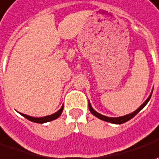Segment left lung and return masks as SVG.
Masks as SVG:
<instances>
[{
    "instance_id": "1",
    "label": "left lung",
    "mask_w": 159,
    "mask_h": 159,
    "mask_svg": "<svg viewBox=\"0 0 159 159\" xmlns=\"http://www.w3.org/2000/svg\"><path fill=\"white\" fill-rule=\"evenodd\" d=\"M150 97H151V95L149 96V98L146 100V101L144 102L143 104H142L140 108H138L137 110L135 111H134V112L130 113V114H128V115H125V116H123V117H119V118H109V117H106V116H103V115H101V114H99L98 112H96L95 110L91 107V104L89 103V111H90V112L92 113L93 115H95V117H97L98 119H102V120H104V121H107V122H111V123H113V124H123V123H125L126 121H128V120H130L131 119H133L136 114H137L143 108L147 103H148V102L150 101Z\"/></svg>"
}]
</instances>
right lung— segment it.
Returning <instances> with one entry per match:
<instances>
[{
    "instance_id": "obj_1",
    "label": "right lung",
    "mask_w": 159,
    "mask_h": 159,
    "mask_svg": "<svg viewBox=\"0 0 159 159\" xmlns=\"http://www.w3.org/2000/svg\"><path fill=\"white\" fill-rule=\"evenodd\" d=\"M63 110H64V105L61 107V109L57 111L56 113H54L52 115H49V116H46V117H42V118H34V117H30V116H28V115H25V114H23L21 113L22 116H24L25 119H29V120H31V121H33V122H35V123H45V122H48V121H51L53 119H57L58 117L61 115V113L63 111Z\"/></svg>"
}]
</instances>
